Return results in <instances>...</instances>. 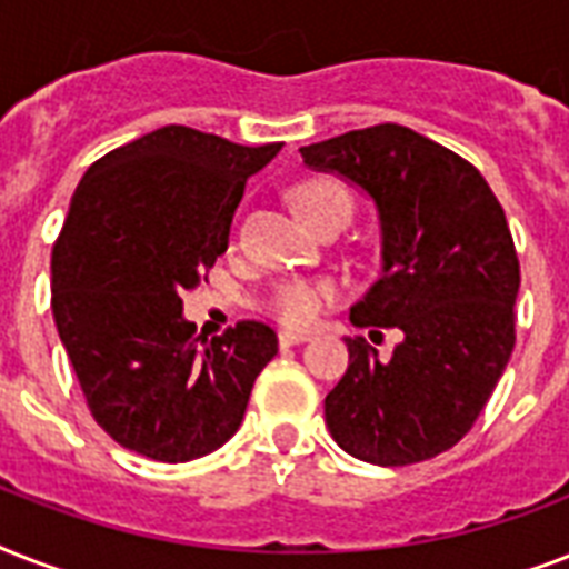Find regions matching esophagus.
<instances>
[{"label": "esophagus", "instance_id": "obj_1", "mask_svg": "<svg viewBox=\"0 0 569 569\" xmlns=\"http://www.w3.org/2000/svg\"><path fill=\"white\" fill-rule=\"evenodd\" d=\"M307 339H310V333H303V330H280V333H277V342H280V348L301 346V342H307Z\"/></svg>", "mask_w": 569, "mask_h": 569}]
</instances>
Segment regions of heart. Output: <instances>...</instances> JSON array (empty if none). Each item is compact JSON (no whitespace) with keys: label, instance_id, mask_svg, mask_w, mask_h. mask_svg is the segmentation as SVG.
Listing matches in <instances>:
<instances>
[{"label":"heart","instance_id":"heart-1","mask_svg":"<svg viewBox=\"0 0 569 569\" xmlns=\"http://www.w3.org/2000/svg\"><path fill=\"white\" fill-rule=\"evenodd\" d=\"M292 203L310 227H316V223L330 218V214L351 218V209H355L351 191L342 182L330 180V177H310V180L298 182L292 189ZM333 301H337V286L330 283V280L280 277V280L268 286L266 301L262 303L283 325L303 328V325L319 319V312Z\"/></svg>","mask_w":569,"mask_h":569}]
</instances>
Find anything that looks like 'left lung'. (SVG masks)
I'll return each instance as SVG.
<instances>
[{
  "label": "left lung",
  "instance_id": "left-lung-1",
  "mask_svg": "<svg viewBox=\"0 0 569 569\" xmlns=\"http://www.w3.org/2000/svg\"><path fill=\"white\" fill-rule=\"evenodd\" d=\"M301 156L378 209L380 277L351 325L405 333L389 360L363 337L346 339L348 369L325 398L330 437L378 467L437 458L476 425L511 360L520 259L505 209L467 159L398 123Z\"/></svg>",
  "mask_w": 569,
  "mask_h": 569
}]
</instances>
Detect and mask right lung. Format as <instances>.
Here are the masks:
<instances>
[{
    "label": "right lung",
    "instance_id": "obj_1",
    "mask_svg": "<svg viewBox=\"0 0 569 569\" xmlns=\"http://www.w3.org/2000/svg\"><path fill=\"white\" fill-rule=\"evenodd\" d=\"M280 147L162 127L84 171L52 248V316L88 410L123 449L186 463L239 431L277 333L239 321L206 342L182 292L227 250L244 186Z\"/></svg>",
    "mask_w": 569,
    "mask_h": 569
}]
</instances>
